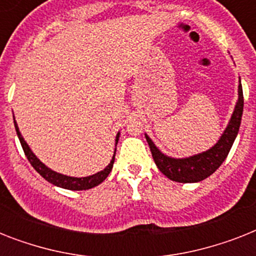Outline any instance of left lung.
I'll use <instances>...</instances> for the list:
<instances>
[{"instance_id": "8db88e82", "label": "left lung", "mask_w": 256, "mask_h": 256, "mask_svg": "<svg viewBox=\"0 0 256 256\" xmlns=\"http://www.w3.org/2000/svg\"><path fill=\"white\" fill-rule=\"evenodd\" d=\"M238 94V102H236V106H235L234 112L231 116V120L227 124L226 130L220 136V140L216 142V144H214L207 152L188 156V158H182V160L170 158V156L162 154L156 148V144H152V140L144 134L148 146H150V150H152L154 162H156V164L158 166L162 174H164L168 179L175 180V182L192 183L200 182V180L206 179L207 176H210L212 172L216 171V168L227 158L231 150V146H232L235 138L238 136L243 114L242 85H239Z\"/></svg>"}]
</instances>
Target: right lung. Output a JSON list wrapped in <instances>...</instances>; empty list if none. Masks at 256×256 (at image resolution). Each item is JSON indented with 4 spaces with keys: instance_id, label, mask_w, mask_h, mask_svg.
Returning <instances> with one entry per match:
<instances>
[{
    "instance_id": "right-lung-1",
    "label": "right lung",
    "mask_w": 256,
    "mask_h": 256,
    "mask_svg": "<svg viewBox=\"0 0 256 256\" xmlns=\"http://www.w3.org/2000/svg\"><path fill=\"white\" fill-rule=\"evenodd\" d=\"M14 126H16V132H17V136L20 138V142H21V146L24 148V152H25L26 158L30 162V164L36 168L38 174L41 175L42 178H45L48 182L53 183L54 186L62 187V188H66V190H88V188H92V187L98 186L100 183H102L104 179L108 178V175L110 174V171L112 168V164H114V156L112 160H110L108 166H106V168L100 172H96L94 175H90V176H85V178H74V176H68V175L60 174V172H56V171L50 170L48 166L42 164L41 160H38L37 156H34L33 152L30 150V148L28 146L24 138H22L21 132L18 130V126L14 120ZM118 140H120V132L116 134V144H118ZM116 154V152H114Z\"/></svg>"
}]
</instances>
